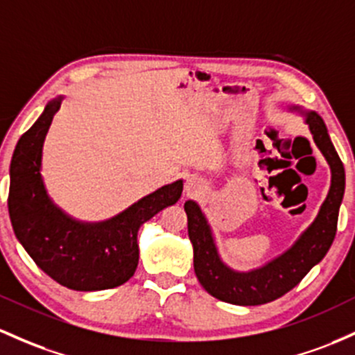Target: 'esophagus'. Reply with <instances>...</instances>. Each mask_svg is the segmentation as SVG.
<instances>
[{
  "label": "esophagus",
  "mask_w": 355,
  "mask_h": 355,
  "mask_svg": "<svg viewBox=\"0 0 355 355\" xmlns=\"http://www.w3.org/2000/svg\"><path fill=\"white\" fill-rule=\"evenodd\" d=\"M193 189H196V187H193V184H192V182H190V184H189V185H187V190H189V192H190V190H193Z\"/></svg>",
  "instance_id": "1"
}]
</instances>
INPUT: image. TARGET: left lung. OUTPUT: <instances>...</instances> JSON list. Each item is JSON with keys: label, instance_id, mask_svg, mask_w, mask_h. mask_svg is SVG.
<instances>
[{"label": "left lung", "instance_id": "left-lung-1", "mask_svg": "<svg viewBox=\"0 0 355 355\" xmlns=\"http://www.w3.org/2000/svg\"><path fill=\"white\" fill-rule=\"evenodd\" d=\"M306 124L313 135L315 145L320 148L329 162L332 184L317 219L285 254L251 272L229 270L217 254L212 232L200 207L192 200L185 202L189 237L193 246V270L205 291L217 300L244 306L270 303L293 290L332 246L337 232L338 209L344 198L345 170L320 116L310 112Z\"/></svg>", "mask_w": 355, "mask_h": 355}]
</instances>
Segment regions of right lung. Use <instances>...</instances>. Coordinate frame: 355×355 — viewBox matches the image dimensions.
<instances>
[{
	"mask_svg": "<svg viewBox=\"0 0 355 355\" xmlns=\"http://www.w3.org/2000/svg\"><path fill=\"white\" fill-rule=\"evenodd\" d=\"M60 99L46 104L37 123L18 139L10 166L8 210L13 231L37 266L58 285L77 291L126 283L138 266V229L182 196V180L143 197L101 224L69 219L52 204L40 175L42 146Z\"/></svg>",
	"mask_w": 355,
	"mask_h": 355,
	"instance_id": "add662e5",
	"label": "right lung"
}]
</instances>
